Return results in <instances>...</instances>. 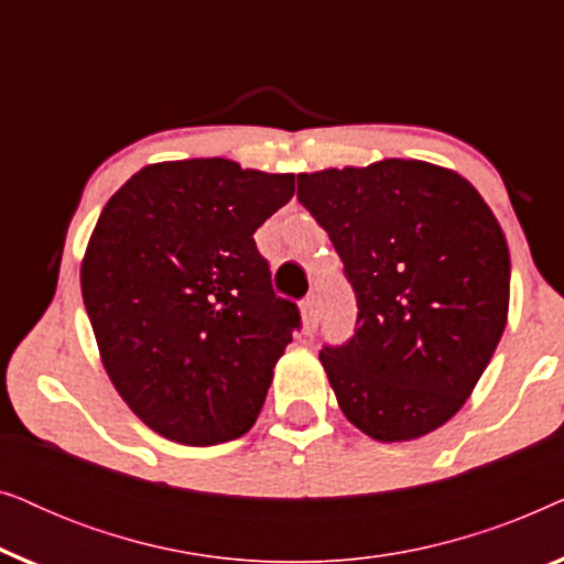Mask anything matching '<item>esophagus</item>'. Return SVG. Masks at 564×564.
<instances>
[{
  "instance_id": "obj_1",
  "label": "esophagus",
  "mask_w": 564,
  "mask_h": 564,
  "mask_svg": "<svg viewBox=\"0 0 564 564\" xmlns=\"http://www.w3.org/2000/svg\"><path fill=\"white\" fill-rule=\"evenodd\" d=\"M300 307H303V321H305V328L313 330L315 326H318V315H321V307H318V297L315 295H307L303 303H300Z\"/></svg>"
}]
</instances>
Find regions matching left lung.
Instances as JSON below:
<instances>
[{"label":"left lung","mask_w":564,"mask_h":564,"mask_svg":"<svg viewBox=\"0 0 564 564\" xmlns=\"http://www.w3.org/2000/svg\"><path fill=\"white\" fill-rule=\"evenodd\" d=\"M357 295V328L321 361L346 419L411 442L465 405L503 336L511 259L473 184L426 161L297 174Z\"/></svg>","instance_id":"8db88e82"}]
</instances>
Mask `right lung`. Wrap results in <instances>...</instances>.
Listing matches in <instances>:
<instances>
[{
    "instance_id": "1",
    "label": "right lung",
    "mask_w": 564,
    "mask_h": 564,
    "mask_svg": "<svg viewBox=\"0 0 564 564\" xmlns=\"http://www.w3.org/2000/svg\"><path fill=\"white\" fill-rule=\"evenodd\" d=\"M292 195L295 174L189 159L141 169L105 205L84 307L115 390L156 434L213 446L257 423L303 321L253 234Z\"/></svg>"
}]
</instances>
